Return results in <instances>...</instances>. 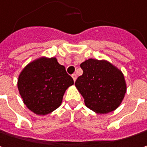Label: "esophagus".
I'll return each instance as SVG.
<instances>
[{
    "instance_id": "obj_1",
    "label": "esophagus",
    "mask_w": 147,
    "mask_h": 147,
    "mask_svg": "<svg viewBox=\"0 0 147 147\" xmlns=\"http://www.w3.org/2000/svg\"><path fill=\"white\" fill-rule=\"evenodd\" d=\"M71 76H72V78H73L74 82H75V81L76 80V74H72V75H71Z\"/></svg>"
}]
</instances>
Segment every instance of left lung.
I'll list each match as a JSON object with an SVG mask.
<instances>
[{"instance_id":"obj_1","label":"left lung","mask_w":147,"mask_h":147,"mask_svg":"<svg viewBox=\"0 0 147 147\" xmlns=\"http://www.w3.org/2000/svg\"><path fill=\"white\" fill-rule=\"evenodd\" d=\"M83 73L75 85L87 107L105 114L116 110L126 93V83L121 71L105 60L89 59L80 65Z\"/></svg>"}]
</instances>
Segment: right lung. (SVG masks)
I'll use <instances>...</instances> for the list:
<instances>
[{
	"mask_svg": "<svg viewBox=\"0 0 147 147\" xmlns=\"http://www.w3.org/2000/svg\"><path fill=\"white\" fill-rule=\"evenodd\" d=\"M73 83L72 77L55 58H41L22 71L18 88L24 103L31 111L47 115L61 105L65 90Z\"/></svg>",
	"mask_w": 147,
	"mask_h": 147,
	"instance_id": "1",
	"label": "right lung"
}]
</instances>
